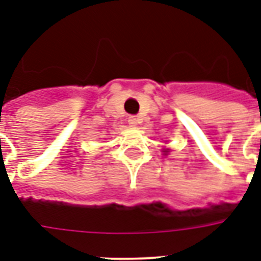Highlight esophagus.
Wrapping results in <instances>:
<instances>
[{"label":"esophagus","instance_id":"34e87169","mask_svg":"<svg viewBox=\"0 0 261 261\" xmlns=\"http://www.w3.org/2000/svg\"><path fill=\"white\" fill-rule=\"evenodd\" d=\"M128 124H130L131 127L137 126V124H138V119L135 116H130L128 117Z\"/></svg>","mask_w":261,"mask_h":261}]
</instances>
